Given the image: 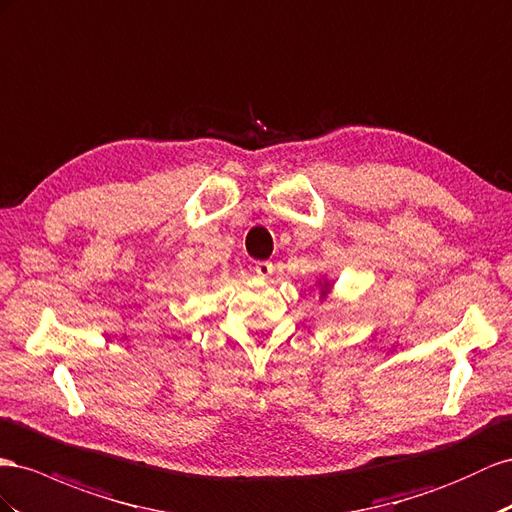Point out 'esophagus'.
Listing matches in <instances>:
<instances>
[{"label":"esophagus","instance_id":"34e87169","mask_svg":"<svg viewBox=\"0 0 512 512\" xmlns=\"http://www.w3.org/2000/svg\"><path fill=\"white\" fill-rule=\"evenodd\" d=\"M254 271L260 275V278H271V275H273V262H269V260H260V262H256V265H254Z\"/></svg>","mask_w":512,"mask_h":512}]
</instances>
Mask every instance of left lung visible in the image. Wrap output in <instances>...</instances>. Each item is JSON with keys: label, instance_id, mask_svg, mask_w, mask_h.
<instances>
[{"label": "left lung", "instance_id": "left-lung-1", "mask_svg": "<svg viewBox=\"0 0 512 512\" xmlns=\"http://www.w3.org/2000/svg\"><path fill=\"white\" fill-rule=\"evenodd\" d=\"M334 284L336 280L329 278V275H321L319 280H316V286H319V301H329L331 297V290H334Z\"/></svg>", "mask_w": 512, "mask_h": 512}]
</instances>
